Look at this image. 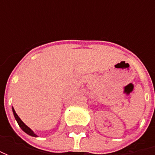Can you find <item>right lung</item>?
<instances>
[{"instance_id": "1", "label": "right lung", "mask_w": 155, "mask_h": 155, "mask_svg": "<svg viewBox=\"0 0 155 155\" xmlns=\"http://www.w3.org/2000/svg\"><path fill=\"white\" fill-rule=\"evenodd\" d=\"M12 110H13V113H14V116H15V120H16V122H18V124H19L20 128H21V129L25 132V133H27V134H29V135H31V136H33V137H38V135L35 134L31 128H29L28 126H27L24 122H22V120H21V118L19 117V116L16 114L15 109H14L13 107H12Z\"/></svg>"}]
</instances>
